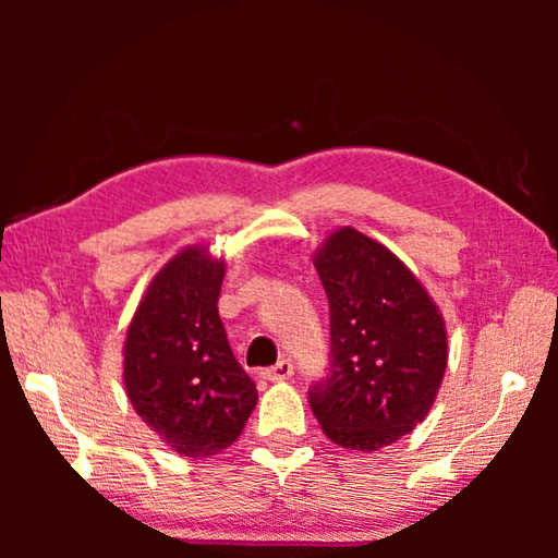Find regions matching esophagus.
I'll list each match as a JSON object with an SVG mask.
<instances>
[{
    "label": "esophagus",
    "instance_id": "1",
    "mask_svg": "<svg viewBox=\"0 0 558 558\" xmlns=\"http://www.w3.org/2000/svg\"><path fill=\"white\" fill-rule=\"evenodd\" d=\"M295 374V366H292L290 359H280L278 364L268 366V369H263V376H266L268 381H286L290 376Z\"/></svg>",
    "mask_w": 558,
    "mask_h": 558
}]
</instances>
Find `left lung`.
I'll list each match as a JSON object with an SVG mask.
<instances>
[{
	"label": "left lung",
	"instance_id": "1",
	"mask_svg": "<svg viewBox=\"0 0 558 558\" xmlns=\"http://www.w3.org/2000/svg\"><path fill=\"white\" fill-rule=\"evenodd\" d=\"M315 268L329 300V364L307 401L329 440L379 450L426 418L448 366L438 307L381 243L339 229Z\"/></svg>",
	"mask_w": 558,
	"mask_h": 558
}]
</instances>
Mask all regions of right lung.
<instances>
[{"label": "right lung", "mask_w": 558, "mask_h": 558, "mask_svg": "<svg viewBox=\"0 0 558 558\" xmlns=\"http://www.w3.org/2000/svg\"><path fill=\"white\" fill-rule=\"evenodd\" d=\"M221 282V260L199 248L182 251L157 272L125 339L130 403L186 458L233 446L258 401L216 307Z\"/></svg>", "instance_id": "obj_1"}]
</instances>
